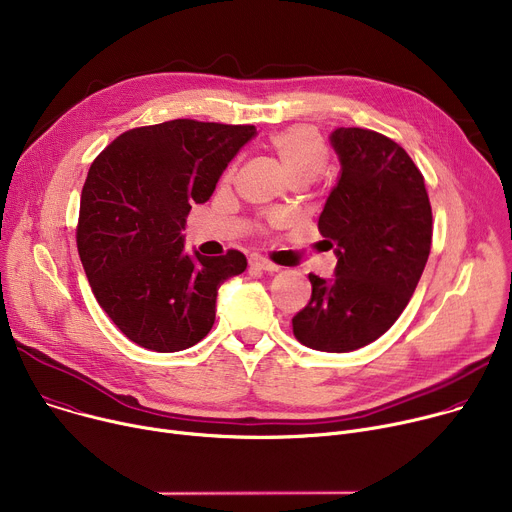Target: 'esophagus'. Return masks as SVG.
<instances>
[{"label": "esophagus", "instance_id": "1", "mask_svg": "<svg viewBox=\"0 0 512 512\" xmlns=\"http://www.w3.org/2000/svg\"><path fill=\"white\" fill-rule=\"evenodd\" d=\"M249 267H251V269H257V271H269V273L280 269L275 263H271L269 259H263V257H257V255H253V257L249 259Z\"/></svg>", "mask_w": 512, "mask_h": 512}]
</instances>
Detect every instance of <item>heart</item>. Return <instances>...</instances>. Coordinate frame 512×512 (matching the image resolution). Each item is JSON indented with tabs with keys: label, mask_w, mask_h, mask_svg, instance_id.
<instances>
[{
	"label": "heart",
	"mask_w": 512,
	"mask_h": 512,
	"mask_svg": "<svg viewBox=\"0 0 512 512\" xmlns=\"http://www.w3.org/2000/svg\"><path fill=\"white\" fill-rule=\"evenodd\" d=\"M269 147L280 157L292 179L306 177L312 181L324 171L329 161L327 147H324L318 132L310 126H290L273 132L269 136ZM235 167L237 165L232 163L226 169V179L235 175Z\"/></svg>",
	"instance_id": "b5f03b06"
}]
</instances>
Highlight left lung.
I'll return each instance as SVG.
<instances>
[{
	"label": "left lung",
	"mask_w": 512,
	"mask_h": 512,
	"mask_svg": "<svg viewBox=\"0 0 512 512\" xmlns=\"http://www.w3.org/2000/svg\"><path fill=\"white\" fill-rule=\"evenodd\" d=\"M341 175L318 218L335 245L331 280L310 273V302L292 318L294 337L316 351L347 353L380 339L406 308L433 241L425 177L392 138L337 128Z\"/></svg>",
	"instance_id": "left-lung-1"
}]
</instances>
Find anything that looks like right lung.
Wrapping results in <instances>:
<instances>
[{"instance_id":"add662e5","label":"right lung","mask_w":512,"mask_h":512,"mask_svg":"<svg viewBox=\"0 0 512 512\" xmlns=\"http://www.w3.org/2000/svg\"><path fill=\"white\" fill-rule=\"evenodd\" d=\"M253 136L251 124L179 118L126 130L91 163L77 251L98 304L132 343L173 353L210 333L218 288L247 257H190L181 232Z\"/></svg>"}]
</instances>
